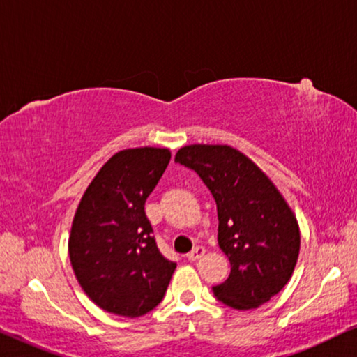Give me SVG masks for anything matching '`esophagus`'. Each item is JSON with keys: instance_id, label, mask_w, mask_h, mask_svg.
Instances as JSON below:
<instances>
[{"instance_id": "obj_1", "label": "esophagus", "mask_w": 357, "mask_h": 357, "mask_svg": "<svg viewBox=\"0 0 357 357\" xmlns=\"http://www.w3.org/2000/svg\"><path fill=\"white\" fill-rule=\"evenodd\" d=\"M204 252H206V250H204V247H195L193 250L188 253L187 258H188L190 261H197V260H199V258L204 255Z\"/></svg>"}]
</instances>
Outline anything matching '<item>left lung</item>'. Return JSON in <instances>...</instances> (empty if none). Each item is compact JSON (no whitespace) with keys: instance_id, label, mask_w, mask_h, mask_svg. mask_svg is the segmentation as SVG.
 Segmentation results:
<instances>
[{"instance_id":"obj_1","label":"left lung","mask_w":357,"mask_h":357,"mask_svg":"<svg viewBox=\"0 0 357 357\" xmlns=\"http://www.w3.org/2000/svg\"><path fill=\"white\" fill-rule=\"evenodd\" d=\"M175 162L195 170L218 206V242L231 275L214 296L237 310L257 309L291 280L301 248L296 214L268 175L227 144H190Z\"/></svg>"}]
</instances>
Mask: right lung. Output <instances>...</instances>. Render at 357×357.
Segmentation results:
<instances>
[{
    "mask_svg": "<svg viewBox=\"0 0 357 357\" xmlns=\"http://www.w3.org/2000/svg\"><path fill=\"white\" fill-rule=\"evenodd\" d=\"M169 160L167 148L119 151L77 204L68 241L73 271L87 297L109 314H148L177 268L159 252L144 213Z\"/></svg>",
    "mask_w": 357,
    "mask_h": 357,
    "instance_id": "right-lung-1",
    "label": "right lung"
}]
</instances>
